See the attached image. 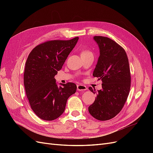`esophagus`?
I'll return each mask as SVG.
<instances>
[{
    "instance_id": "34e87169",
    "label": "esophagus",
    "mask_w": 153,
    "mask_h": 153,
    "mask_svg": "<svg viewBox=\"0 0 153 153\" xmlns=\"http://www.w3.org/2000/svg\"><path fill=\"white\" fill-rule=\"evenodd\" d=\"M87 89V88L86 86L83 85H77V90L79 91H86Z\"/></svg>"
}]
</instances>
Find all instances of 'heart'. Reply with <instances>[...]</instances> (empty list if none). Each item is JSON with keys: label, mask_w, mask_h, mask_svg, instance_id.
<instances>
[{"label": "heart", "mask_w": 153, "mask_h": 153, "mask_svg": "<svg viewBox=\"0 0 153 153\" xmlns=\"http://www.w3.org/2000/svg\"><path fill=\"white\" fill-rule=\"evenodd\" d=\"M89 55H92V53L89 50H84L81 52V56H85Z\"/></svg>", "instance_id": "1"}]
</instances>
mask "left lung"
Listing matches in <instances>:
<instances>
[{"instance_id":"left-lung-1","label":"left lung","mask_w":153,"mask_h":153,"mask_svg":"<svg viewBox=\"0 0 153 153\" xmlns=\"http://www.w3.org/2000/svg\"><path fill=\"white\" fill-rule=\"evenodd\" d=\"M100 48V57L93 75L102 80V89L96 92L94 103L88 108L90 114L100 121H107L117 115L126 103L130 90L129 61L124 48L115 41L103 36H94Z\"/></svg>"}]
</instances>
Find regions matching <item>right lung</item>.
Listing matches in <instances>:
<instances>
[{"instance_id":"obj_1","label":"right lung","mask_w":153,"mask_h":153,"mask_svg":"<svg viewBox=\"0 0 153 153\" xmlns=\"http://www.w3.org/2000/svg\"><path fill=\"white\" fill-rule=\"evenodd\" d=\"M78 37L70 40L46 41L33 48L27 57L24 75L26 95L37 116L53 121L63 114L68 98L76 85L68 82L58 86L54 76L75 47Z\"/></svg>"}]
</instances>
